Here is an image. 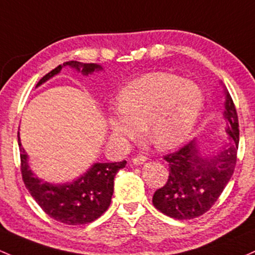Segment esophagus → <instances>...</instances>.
I'll return each mask as SVG.
<instances>
[{
    "instance_id": "34e87169",
    "label": "esophagus",
    "mask_w": 255,
    "mask_h": 255,
    "mask_svg": "<svg viewBox=\"0 0 255 255\" xmlns=\"http://www.w3.org/2000/svg\"><path fill=\"white\" fill-rule=\"evenodd\" d=\"M145 161H146V157H145V156L140 155V156H136V157H134L132 159V163L133 164H136V166H139V164L144 163Z\"/></svg>"
}]
</instances>
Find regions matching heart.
<instances>
[{
  "label": "heart",
  "instance_id": "obj_1",
  "mask_svg": "<svg viewBox=\"0 0 255 255\" xmlns=\"http://www.w3.org/2000/svg\"><path fill=\"white\" fill-rule=\"evenodd\" d=\"M203 108V94L196 83L166 72H151L125 86L117 97V110L108 115L115 139L135 140L144 127L158 149H173L186 140Z\"/></svg>",
  "mask_w": 255,
  "mask_h": 255
}]
</instances>
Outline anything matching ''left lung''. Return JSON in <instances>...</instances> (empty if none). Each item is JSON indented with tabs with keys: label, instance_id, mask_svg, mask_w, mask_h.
Returning a JSON list of instances; mask_svg holds the SVG:
<instances>
[{
	"label": "left lung",
	"instance_id": "8db88e82",
	"mask_svg": "<svg viewBox=\"0 0 255 255\" xmlns=\"http://www.w3.org/2000/svg\"><path fill=\"white\" fill-rule=\"evenodd\" d=\"M224 119L228 142L215 155L203 156L196 140L164 156L168 162L167 183L153 194L152 203L159 212L178 220L205 214L217 202L234 174L240 141L239 117L225 89Z\"/></svg>",
	"mask_w": 255,
	"mask_h": 255
}]
</instances>
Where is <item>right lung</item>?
Masks as SVG:
<instances>
[{
	"label": "right lung",
	"mask_w": 255,
	"mask_h": 255,
	"mask_svg": "<svg viewBox=\"0 0 255 255\" xmlns=\"http://www.w3.org/2000/svg\"><path fill=\"white\" fill-rule=\"evenodd\" d=\"M65 66L75 69L82 75H89L103 70L98 64H85L75 60L66 61L42 77L36 87L59 74L60 70ZM18 144L20 150L21 175L25 186L44 213L50 218L68 225H83L94 222L109 208L114 194L115 175L120 169L125 168L127 162L94 163L85 174L71 183L50 184L36 177L30 169L27 155L21 147L19 133Z\"/></svg>",
	"instance_id": "right-lung-1"
}]
</instances>
